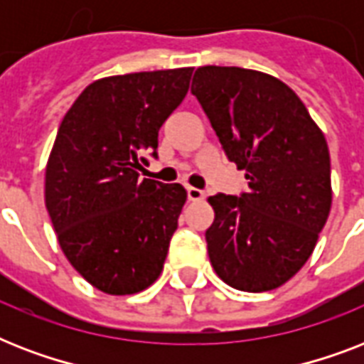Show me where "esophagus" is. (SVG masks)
I'll return each mask as SVG.
<instances>
[{
    "label": "esophagus",
    "mask_w": 364,
    "mask_h": 364,
    "mask_svg": "<svg viewBox=\"0 0 364 364\" xmlns=\"http://www.w3.org/2000/svg\"><path fill=\"white\" fill-rule=\"evenodd\" d=\"M187 196H188V200H202L205 196V193L204 191H200V188H196V187H187Z\"/></svg>",
    "instance_id": "esophagus-1"
}]
</instances>
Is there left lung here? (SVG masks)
Here are the masks:
<instances>
[{"mask_svg":"<svg viewBox=\"0 0 364 364\" xmlns=\"http://www.w3.org/2000/svg\"><path fill=\"white\" fill-rule=\"evenodd\" d=\"M191 92L249 181L240 196H210L211 266L230 287L272 291L304 266L327 223L333 193L325 136L299 96L260 71L204 65Z\"/></svg>","mask_w":364,"mask_h":364,"instance_id":"left-lung-1","label":"left lung"}]
</instances>
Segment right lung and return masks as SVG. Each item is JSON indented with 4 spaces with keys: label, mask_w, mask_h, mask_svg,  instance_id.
I'll return each instance as SVG.
<instances>
[{
    "label": "right lung",
    "mask_w": 364,
    "mask_h": 364,
    "mask_svg": "<svg viewBox=\"0 0 364 364\" xmlns=\"http://www.w3.org/2000/svg\"><path fill=\"white\" fill-rule=\"evenodd\" d=\"M193 68L105 77L60 124L45 204L71 266L107 294H134L160 276L187 200L179 183L139 179L159 130L188 92Z\"/></svg>",
    "instance_id": "1"
}]
</instances>
